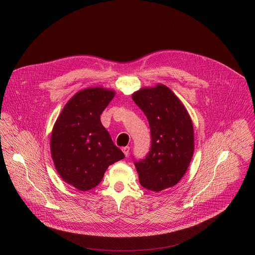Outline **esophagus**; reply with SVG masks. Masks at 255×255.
Wrapping results in <instances>:
<instances>
[{"label": "esophagus", "mask_w": 255, "mask_h": 255, "mask_svg": "<svg viewBox=\"0 0 255 255\" xmlns=\"http://www.w3.org/2000/svg\"><path fill=\"white\" fill-rule=\"evenodd\" d=\"M122 149H123V151H124L125 156H126V157H128V154H129V149H130V147L127 145V146H124Z\"/></svg>", "instance_id": "34e87169"}]
</instances>
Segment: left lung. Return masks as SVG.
<instances>
[{
	"mask_svg": "<svg viewBox=\"0 0 255 255\" xmlns=\"http://www.w3.org/2000/svg\"><path fill=\"white\" fill-rule=\"evenodd\" d=\"M150 128L146 157L134 161L139 184L150 191L171 188L185 175L194 152V129L181 100L166 85L145 87L131 95Z\"/></svg>",
	"mask_w": 255,
	"mask_h": 255,
	"instance_id": "obj_1",
	"label": "left lung"
}]
</instances>
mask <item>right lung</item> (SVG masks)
<instances>
[{
	"instance_id": "obj_1",
	"label": "right lung",
	"mask_w": 255,
	"mask_h": 255,
	"mask_svg": "<svg viewBox=\"0 0 255 255\" xmlns=\"http://www.w3.org/2000/svg\"><path fill=\"white\" fill-rule=\"evenodd\" d=\"M115 91L85 88L63 108L51 133L50 149L64 182L81 191L96 187L109 166L125 158L100 122Z\"/></svg>"
}]
</instances>
